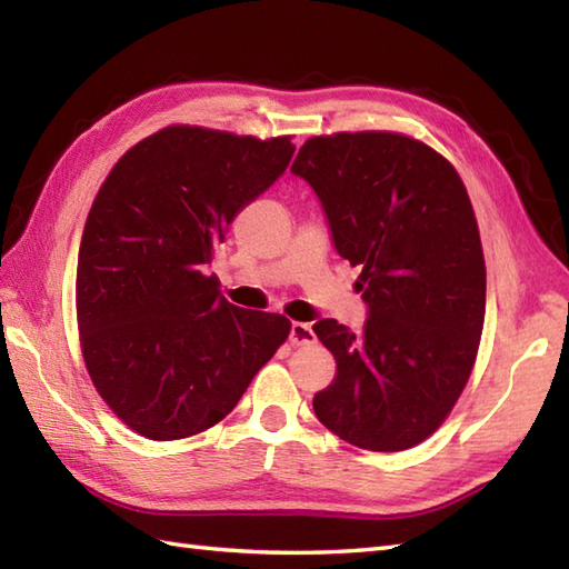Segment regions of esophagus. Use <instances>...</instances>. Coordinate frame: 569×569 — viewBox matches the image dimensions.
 <instances>
[{"label":"esophagus","instance_id":"34e87169","mask_svg":"<svg viewBox=\"0 0 569 569\" xmlns=\"http://www.w3.org/2000/svg\"><path fill=\"white\" fill-rule=\"evenodd\" d=\"M288 340L293 345H310L316 342V332L308 322H291V335H288Z\"/></svg>","mask_w":569,"mask_h":569}]
</instances>
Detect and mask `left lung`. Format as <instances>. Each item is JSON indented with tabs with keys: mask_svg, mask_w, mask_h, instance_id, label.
<instances>
[{
	"mask_svg": "<svg viewBox=\"0 0 569 569\" xmlns=\"http://www.w3.org/2000/svg\"><path fill=\"white\" fill-rule=\"evenodd\" d=\"M291 173L316 190L369 308L361 332L332 318L312 325L337 361L312 408L357 447L408 450L452 410L485 328L487 269L467 188L440 153L391 131L312 137Z\"/></svg>",
	"mask_w": 569,
	"mask_h": 569,
	"instance_id": "8db88e82",
	"label": "left lung"
}]
</instances>
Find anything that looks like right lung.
Wrapping results in <instances>:
<instances>
[{
  "mask_svg": "<svg viewBox=\"0 0 569 569\" xmlns=\"http://www.w3.org/2000/svg\"><path fill=\"white\" fill-rule=\"evenodd\" d=\"M293 151L288 137L166 127L94 198L76 278L82 357L104 403L143 438L212 428L291 332L283 316L227 303L210 263Z\"/></svg>",
  "mask_w": 569,
  "mask_h": 569,
  "instance_id": "right-lung-1",
  "label": "right lung"
}]
</instances>
